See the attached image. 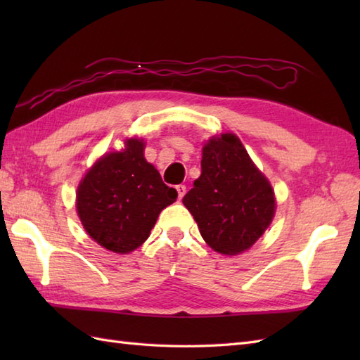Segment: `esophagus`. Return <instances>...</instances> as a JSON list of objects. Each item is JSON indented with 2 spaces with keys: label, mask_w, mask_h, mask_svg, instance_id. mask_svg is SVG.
Returning <instances> with one entry per match:
<instances>
[{
  "label": "esophagus",
  "mask_w": 360,
  "mask_h": 360,
  "mask_svg": "<svg viewBox=\"0 0 360 360\" xmlns=\"http://www.w3.org/2000/svg\"><path fill=\"white\" fill-rule=\"evenodd\" d=\"M176 190H178V196H179V200H182V198H184V195H186V192H187V188H186V186H178L176 187Z\"/></svg>",
  "instance_id": "1"
}]
</instances>
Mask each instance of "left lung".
Masks as SVG:
<instances>
[{
  "instance_id": "left-lung-1",
  "label": "left lung",
  "mask_w": 360,
  "mask_h": 360,
  "mask_svg": "<svg viewBox=\"0 0 360 360\" xmlns=\"http://www.w3.org/2000/svg\"><path fill=\"white\" fill-rule=\"evenodd\" d=\"M182 202L204 241L223 255H238L254 246L275 215L272 186L233 133L204 143L201 176Z\"/></svg>"
}]
</instances>
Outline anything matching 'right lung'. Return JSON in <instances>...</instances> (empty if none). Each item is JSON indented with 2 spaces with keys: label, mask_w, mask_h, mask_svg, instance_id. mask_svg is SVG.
Segmentation results:
<instances>
[{
  "label": "right lung",
  "mask_w": 360,
  "mask_h": 360,
  "mask_svg": "<svg viewBox=\"0 0 360 360\" xmlns=\"http://www.w3.org/2000/svg\"><path fill=\"white\" fill-rule=\"evenodd\" d=\"M142 139L125 141L89 168L77 188V215L102 248L128 254L150 236L159 213L178 198L143 156Z\"/></svg>",
  "instance_id": "right-lung-1"
}]
</instances>
